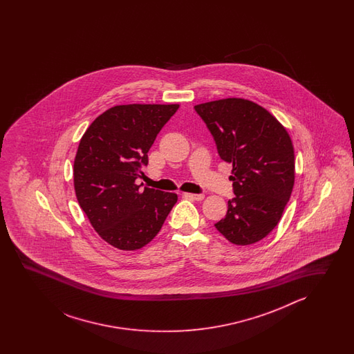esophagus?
<instances>
[{
	"instance_id": "1",
	"label": "esophagus",
	"mask_w": 354,
	"mask_h": 354,
	"mask_svg": "<svg viewBox=\"0 0 354 354\" xmlns=\"http://www.w3.org/2000/svg\"><path fill=\"white\" fill-rule=\"evenodd\" d=\"M185 197H187V198H192V200H196V201H201L203 200V197L205 195L203 194H185Z\"/></svg>"
}]
</instances>
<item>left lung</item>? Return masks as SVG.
<instances>
[{"label":"left lung","mask_w":354,"mask_h":354,"mask_svg":"<svg viewBox=\"0 0 354 354\" xmlns=\"http://www.w3.org/2000/svg\"><path fill=\"white\" fill-rule=\"evenodd\" d=\"M218 145L233 163V200L215 227L235 245L262 241L277 226L292 194L295 151L286 128L264 107L229 97L195 106Z\"/></svg>","instance_id":"obj_1"}]
</instances>
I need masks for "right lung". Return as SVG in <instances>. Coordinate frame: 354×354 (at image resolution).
<instances>
[{"mask_svg": "<svg viewBox=\"0 0 354 354\" xmlns=\"http://www.w3.org/2000/svg\"><path fill=\"white\" fill-rule=\"evenodd\" d=\"M178 104L113 106L84 131L73 165L78 203L91 225L106 243L120 250H136L151 243L177 203L174 192L145 187L142 165Z\"/></svg>", "mask_w": 354, "mask_h": 354, "instance_id": "add662e5", "label": "right lung"}]
</instances>
